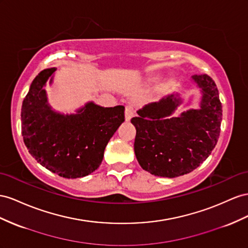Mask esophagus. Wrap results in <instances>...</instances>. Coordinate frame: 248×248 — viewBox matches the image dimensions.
<instances>
[{
	"label": "esophagus",
	"mask_w": 248,
	"mask_h": 248,
	"mask_svg": "<svg viewBox=\"0 0 248 248\" xmlns=\"http://www.w3.org/2000/svg\"><path fill=\"white\" fill-rule=\"evenodd\" d=\"M135 116V110L131 108L130 106H127L125 108V120L126 121H130V119Z\"/></svg>",
	"instance_id": "obj_1"
}]
</instances>
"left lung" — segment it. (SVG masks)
Segmentation results:
<instances>
[{"label": "left lung", "mask_w": 248, "mask_h": 248, "mask_svg": "<svg viewBox=\"0 0 248 248\" xmlns=\"http://www.w3.org/2000/svg\"><path fill=\"white\" fill-rule=\"evenodd\" d=\"M192 81L202 93L199 108L173 116L183 103L179 93H173L144 105L131 119L137 159L152 175L173 178L192 172L218 142L222 106L217 86L207 75H194Z\"/></svg>", "instance_id": "8db88e82"}]
</instances>
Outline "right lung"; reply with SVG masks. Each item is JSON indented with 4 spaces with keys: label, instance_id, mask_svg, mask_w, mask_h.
Returning <instances> with one entry per match:
<instances>
[{
    "label": "right lung",
    "instance_id": "add662e5",
    "mask_svg": "<svg viewBox=\"0 0 248 248\" xmlns=\"http://www.w3.org/2000/svg\"><path fill=\"white\" fill-rule=\"evenodd\" d=\"M56 68L33 80L22 105V135L30 155L46 169L64 178H80L102 163L105 147L124 122L123 105L103 108L93 101L74 113L54 110L45 90Z\"/></svg>",
    "mask_w": 248,
    "mask_h": 248
}]
</instances>
